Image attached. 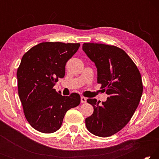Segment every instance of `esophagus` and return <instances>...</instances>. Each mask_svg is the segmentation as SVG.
Here are the masks:
<instances>
[{
  "mask_svg": "<svg viewBox=\"0 0 159 159\" xmlns=\"http://www.w3.org/2000/svg\"><path fill=\"white\" fill-rule=\"evenodd\" d=\"M86 100H87V99H86L85 97H83V96L80 97V102H81V103H85Z\"/></svg>",
  "mask_w": 159,
  "mask_h": 159,
  "instance_id": "34e87169",
  "label": "esophagus"
}]
</instances>
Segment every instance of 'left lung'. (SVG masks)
Segmentation results:
<instances>
[{"mask_svg":"<svg viewBox=\"0 0 159 159\" xmlns=\"http://www.w3.org/2000/svg\"><path fill=\"white\" fill-rule=\"evenodd\" d=\"M83 50L98 69V83L109 97L99 106L88 99L94 111L85 125L95 135L107 138L127 125L140 101L143 91L138 67L124 50L114 45L83 43Z\"/></svg>","mask_w":159,"mask_h":159,"instance_id":"1","label":"left lung"}]
</instances>
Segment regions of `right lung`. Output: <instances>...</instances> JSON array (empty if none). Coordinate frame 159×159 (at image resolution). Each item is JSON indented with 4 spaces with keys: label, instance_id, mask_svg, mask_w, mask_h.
Listing matches in <instances>:
<instances>
[{
    "label": "right lung",
    "instance_id": "obj_1",
    "mask_svg": "<svg viewBox=\"0 0 159 159\" xmlns=\"http://www.w3.org/2000/svg\"><path fill=\"white\" fill-rule=\"evenodd\" d=\"M80 43L45 42L35 45L21 58L17 72L18 93L25 117L43 133L60 128L69 109L79 105L78 93L62 96L53 87L65 75V66Z\"/></svg>",
    "mask_w": 159,
    "mask_h": 159
}]
</instances>
